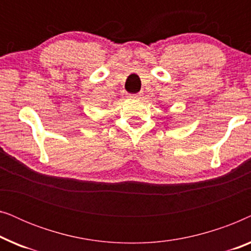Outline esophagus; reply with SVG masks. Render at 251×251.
<instances>
[{"instance_id":"esophagus-1","label":"esophagus","mask_w":251,"mask_h":251,"mask_svg":"<svg viewBox=\"0 0 251 251\" xmlns=\"http://www.w3.org/2000/svg\"><path fill=\"white\" fill-rule=\"evenodd\" d=\"M142 92H139V94H135V95H131V96H130V97H131V98H135V99H140V98H142Z\"/></svg>"}]
</instances>
